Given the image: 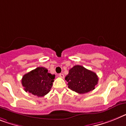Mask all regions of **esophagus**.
<instances>
[{
    "mask_svg": "<svg viewBox=\"0 0 126 126\" xmlns=\"http://www.w3.org/2000/svg\"><path fill=\"white\" fill-rule=\"evenodd\" d=\"M59 77H61V78H63L64 77V75L63 74V73H60V74H59Z\"/></svg>",
    "mask_w": 126,
    "mask_h": 126,
    "instance_id": "34e87169",
    "label": "esophagus"
}]
</instances>
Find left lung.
<instances>
[{
	"label": "left lung",
	"instance_id": "8db88e82",
	"mask_svg": "<svg viewBox=\"0 0 126 126\" xmlns=\"http://www.w3.org/2000/svg\"><path fill=\"white\" fill-rule=\"evenodd\" d=\"M65 80L67 82L69 89L80 94H84L95 88L98 78L95 73L82 65H77L69 69Z\"/></svg>",
	"mask_w": 126,
	"mask_h": 126
}]
</instances>
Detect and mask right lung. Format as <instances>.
Instances as JSON below:
<instances>
[{
	"label": "right lung",
	"mask_w": 126,
	"mask_h": 126,
	"mask_svg": "<svg viewBox=\"0 0 126 126\" xmlns=\"http://www.w3.org/2000/svg\"><path fill=\"white\" fill-rule=\"evenodd\" d=\"M55 77L45 67H38L23 76L22 84L26 92L42 97L49 92Z\"/></svg>",
	"instance_id": "1"
}]
</instances>
